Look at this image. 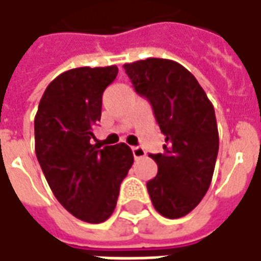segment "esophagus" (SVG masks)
I'll use <instances>...</instances> for the list:
<instances>
[{"mask_svg": "<svg viewBox=\"0 0 261 261\" xmlns=\"http://www.w3.org/2000/svg\"><path fill=\"white\" fill-rule=\"evenodd\" d=\"M132 153H134L135 159H141L146 155V152H145V149H143L142 146H134V148H132Z\"/></svg>", "mask_w": 261, "mask_h": 261, "instance_id": "obj_1", "label": "esophagus"}]
</instances>
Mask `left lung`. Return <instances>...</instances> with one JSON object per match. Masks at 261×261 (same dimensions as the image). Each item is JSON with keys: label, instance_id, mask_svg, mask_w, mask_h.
<instances>
[{"label": "left lung", "instance_id": "obj_1", "mask_svg": "<svg viewBox=\"0 0 261 261\" xmlns=\"http://www.w3.org/2000/svg\"><path fill=\"white\" fill-rule=\"evenodd\" d=\"M135 92L151 103L161 132L162 153L146 188L161 216L181 218L200 204L210 188L218 153L214 108L197 79L176 61L146 59L123 66Z\"/></svg>", "mask_w": 261, "mask_h": 261}]
</instances>
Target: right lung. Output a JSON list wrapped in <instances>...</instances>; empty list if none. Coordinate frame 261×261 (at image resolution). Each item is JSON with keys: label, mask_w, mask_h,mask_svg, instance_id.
Instances as JSON below:
<instances>
[{"label": "right lung", "mask_w": 261, "mask_h": 261, "mask_svg": "<svg viewBox=\"0 0 261 261\" xmlns=\"http://www.w3.org/2000/svg\"><path fill=\"white\" fill-rule=\"evenodd\" d=\"M118 67H79L47 86L36 119V155L54 197L86 223L106 221L134 153L125 143L96 149L92 127L102 116V94Z\"/></svg>", "instance_id": "right-lung-1"}]
</instances>
